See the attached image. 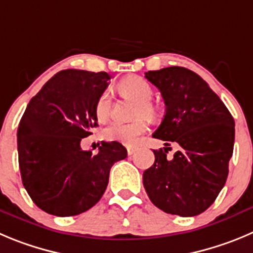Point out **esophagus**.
I'll list each match as a JSON object with an SVG mask.
<instances>
[{
  "label": "esophagus",
  "instance_id": "esophagus-1",
  "mask_svg": "<svg viewBox=\"0 0 253 253\" xmlns=\"http://www.w3.org/2000/svg\"><path fill=\"white\" fill-rule=\"evenodd\" d=\"M126 148H127V153H128L129 156H131V155H133V153L136 152V151H137V148L134 147V146H127Z\"/></svg>",
  "mask_w": 253,
  "mask_h": 253
}]
</instances>
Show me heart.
I'll return each instance as SVG.
<instances>
[{"instance_id":"1","label":"heart","mask_w":253,"mask_h":253,"mask_svg":"<svg viewBox=\"0 0 253 253\" xmlns=\"http://www.w3.org/2000/svg\"><path fill=\"white\" fill-rule=\"evenodd\" d=\"M119 89L122 94L131 97L138 102L134 116L136 117H147L156 119L159 110L151 102L153 98V89L146 80L138 76H131L120 82ZM94 113L98 121H105L111 113V94L108 91L102 92L98 97ZM147 131V122L145 120H137L129 124L122 122H111L103 129V137L107 141H117L124 145H136L138 137Z\"/></svg>"}]
</instances>
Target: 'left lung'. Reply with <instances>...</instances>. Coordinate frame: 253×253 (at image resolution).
I'll list each match as a JSON object with an SVG mask.
<instances>
[{
	"label": "left lung",
	"instance_id": "obj_1",
	"mask_svg": "<svg viewBox=\"0 0 253 253\" xmlns=\"http://www.w3.org/2000/svg\"><path fill=\"white\" fill-rule=\"evenodd\" d=\"M145 77L161 92L166 113L153 137L180 146L153 150L155 164L143 172L151 202L166 213L197 216L225 186L235 142V121L225 103L193 71L172 66Z\"/></svg>",
	"mask_w": 253,
	"mask_h": 253
}]
</instances>
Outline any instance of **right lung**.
I'll list each match as a JSON object with an SVG mask.
<instances>
[{"instance_id": "right-lung-1", "label": "right lung", "mask_w": 253, "mask_h": 253, "mask_svg": "<svg viewBox=\"0 0 253 253\" xmlns=\"http://www.w3.org/2000/svg\"><path fill=\"white\" fill-rule=\"evenodd\" d=\"M110 75L63 70L31 98L17 129L18 164L26 191L42 211L60 217L91 209L105 192L113 164L127 157L117 141L97 153L82 138L98 126L94 106Z\"/></svg>"}]
</instances>
